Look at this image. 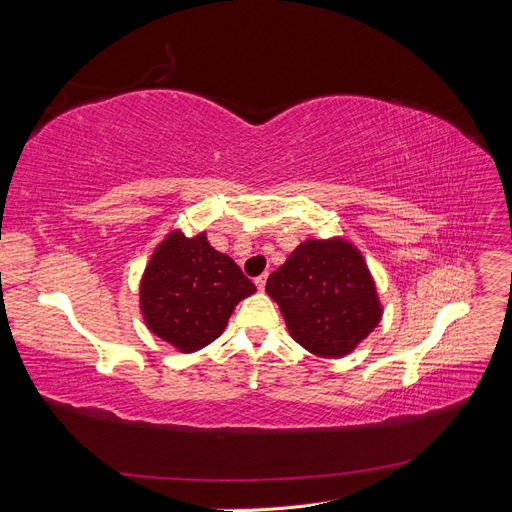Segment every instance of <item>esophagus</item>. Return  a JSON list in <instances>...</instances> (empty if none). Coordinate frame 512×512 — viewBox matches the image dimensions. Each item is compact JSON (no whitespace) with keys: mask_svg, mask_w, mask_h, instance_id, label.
I'll return each instance as SVG.
<instances>
[{"mask_svg":"<svg viewBox=\"0 0 512 512\" xmlns=\"http://www.w3.org/2000/svg\"><path fill=\"white\" fill-rule=\"evenodd\" d=\"M256 288L258 290H265V284H267V275H260V277H256Z\"/></svg>","mask_w":512,"mask_h":512,"instance_id":"34e87169","label":"esophagus"}]
</instances>
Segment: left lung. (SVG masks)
Returning a JSON list of instances; mask_svg holds the SVG:
<instances>
[{"instance_id": "8db88e82", "label": "left lung", "mask_w": 512, "mask_h": 512, "mask_svg": "<svg viewBox=\"0 0 512 512\" xmlns=\"http://www.w3.org/2000/svg\"><path fill=\"white\" fill-rule=\"evenodd\" d=\"M297 344L324 359L350 354L378 327L382 305L367 262L344 239H307L267 280Z\"/></svg>"}]
</instances>
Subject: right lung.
<instances>
[{"label": "right lung", "mask_w": 512, "mask_h": 512, "mask_svg": "<svg viewBox=\"0 0 512 512\" xmlns=\"http://www.w3.org/2000/svg\"><path fill=\"white\" fill-rule=\"evenodd\" d=\"M254 292L237 262L213 250L205 232L188 239L173 230L145 269L141 312L153 335L188 354L218 339L235 305Z\"/></svg>", "instance_id": "add662e5"}]
</instances>
